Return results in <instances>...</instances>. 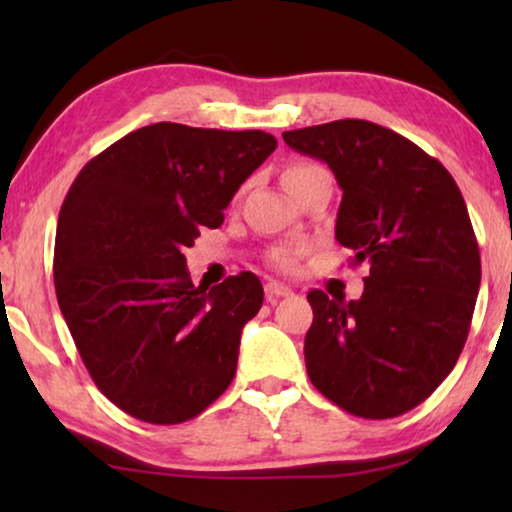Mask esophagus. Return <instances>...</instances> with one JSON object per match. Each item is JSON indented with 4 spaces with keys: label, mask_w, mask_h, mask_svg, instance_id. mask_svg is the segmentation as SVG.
<instances>
[{
    "label": "esophagus",
    "mask_w": 512,
    "mask_h": 512,
    "mask_svg": "<svg viewBox=\"0 0 512 512\" xmlns=\"http://www.w3.org/2000/svg\"><path fill=\"white\" fill-rule=\"evenodd\" d=\"M264 291H266V298H268V302H275L277 298L291 296V293H293V291H291V287H287V284H282V282H275V280L266 282Z\"/></svg>",
    "instance_id": "esophagus-1"
}]
</instances>
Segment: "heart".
I'll return each instance as SVG.
<instances>
[{
	"label": "heart",
	"mask_w": 512,
	"mask_h": 512,
	"mask_svg": "<svg viewBox=\"0 0 512 512\" xmlns=\"http://www.w3.org/2000/svg\"><path fill=\"white\" fill-rule=\"evenodd\" d=\"M316 173H323V169L316 167V164H307V162L289 164V167L284 169V173H282V183H284V187H287V192H291V189H296L298 185L305 183V180L314 178ZM275 264L277 266H291V255L280 253L275 257Z\"/></svg>",
	"instance_id": "obj_1"
}]
</instances>
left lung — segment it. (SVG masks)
I'll return each mask as SVG.
<instances>
[{"label": "left lung", "mask_w": 512, "mask_h": 512, "mask_svg": "<svg viewBox=\"0 0 512 512\" xmlns=\"http://www.w3.org/2000/svg\"><path fill=\"white\" fill-rule=\"evenodd\" d=\"M282 137L334 171L336 239L370 266L359 300L309 291L311 384L359 418H397L443 384L470 332L481 255L461 189L418 144L366 119Z\"/></svg>", "instance_id": "left-lung-1"}]
</instances>
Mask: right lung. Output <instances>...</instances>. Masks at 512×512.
Masks as SVG:
<instances>
[{
  "label": "right lung",
  "mask_w": 512,
  "mask_h": 512,
  "mask_svg": "<svg viewBox=\"0 0 512 512\" xmlns=\"http://www.w3.org/2000/svg\"><path fill=\"white\" fill-rule=\"evenodd\" d=\"M264 131L160 121L85 164L60 207L54 284L99 391L151 424L196 418L237 372L241 329L264 300L253 273L194 287L185 248L219 228L275 151Z\"/></svg>",
  "instance_id": "1"
}]
</instances>
